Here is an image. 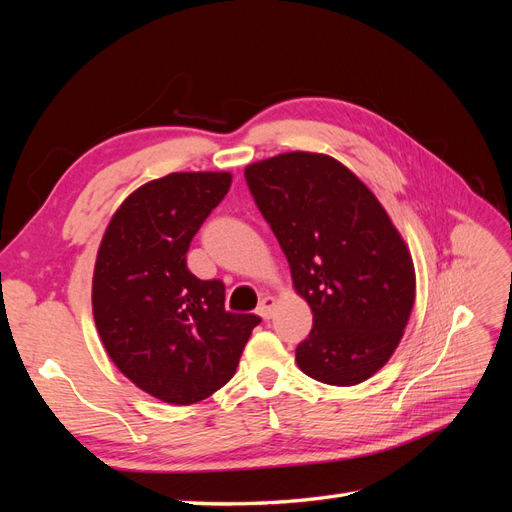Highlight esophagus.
Here are the masks:
<instances>
[{
	"mask_svg": "<svg viewBox=\"0 0 512 512\" xmlns=\"http://www.w3.org/2000/svg\"><path fill=\"white\" fill-rule=\"evenodd\" d=\"M273 309H275V299L273 297H262L258 307H256V314L262 318V320H269L273 316Z\"/></svg>",
	"mask_w": 512,
	"mask_h": 512,
	"instance_id": "obj_1",
	"label": "esophagus"
}]
</instances>
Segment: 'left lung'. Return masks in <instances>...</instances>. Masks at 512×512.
<instances>
[{
	"instance_id": "obj_1",
	"label": "left lung",
	"mask_w": 512,
	"mask_h": 512,
	"mask_svg": "<svg viewBox=\"0 0 512 512\" xmlns=\"http://www.w3.org/2000/svg\"><path fill=\"white\" fill-rule=\"evenodd\" d=\"M245 179L314 314L297 365L324 384L365 382L389 363L412 314L404 237L374 192L324 153H280L245 166Z\"/></svg>"
}]
</instances>
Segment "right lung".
Segmentation results:
<instances>
[{"label":"right lung","mask_w":512,"mask_h":512,"mask_svg":"<svg viewBox=\"0 0 512 512\" xmlns=\"http://www.w3.org/2000/svg\"><path fill=\"white\" fill-rule=\"evenodd\" d=\"M232 175L170 173L136 188L98 247L91 307L117 369L164 404L190 406L235 376L260 318L224 309V284L198 280L185 254Z\"/></svg>","instance_id":"add662e5"}]
</instances>
